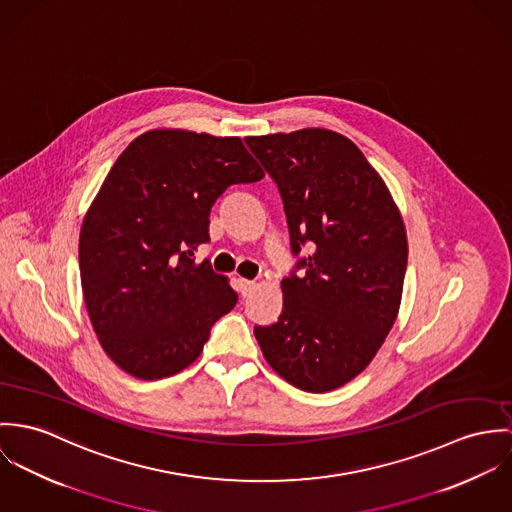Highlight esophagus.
I'll return each instance as SVG.
<instances>
[{
  "mask_svg": "<svg viewBox=\"0 0 512 512\" xmlns=\"http://www.w3.org/2000/svg\"><path fill=\"white\" fill-rule=\"evenodd\" d=\"M255 286L257 283L255 281H247V279H239V292L243 294V296H247V294H251L253 290H255Z\"/></svg>",
  "mask_w": 512,
  "mask_h": 512,
  "instance_id": "34e87169",
  "label": "esophagus"
}]
</instances>
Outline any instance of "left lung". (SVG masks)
Returning <instances> with one entry per match:
<instances>
[{
  "mask_svg": "<svg viewBox=\"0 0 512 512\" xmlns=\"http://www.w3.org/2000/svg\"><path fill=\"white\" fill-rule=\"evenodd\" d=\"M245 143L281 192L298 257L281 283L279 320L255 326V338L284 381L308 393L334 391L371 363L397 320L408 263L400 212L365 155L336 131ZM306 244L311 253L300 258Z\"/></svg>",
  "mask_w": 512,
  "mask_h": 512,
  "instance_id": "8db88e82",
  "label": "left lung"
}]
</instances>
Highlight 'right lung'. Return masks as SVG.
Masks as SVG:
<instances>
[{
    "mask_svg": "<svg viewBox=\"0 0 512 512\" xmlns=\"http://www.w3.org/2000/svg\"><path fill=\"white\" fill-rule=\"evenodd\" d=\"M265 176L239 137L182 129L139 135L117 157L80 229V281L94 332L125 373L188 367L237 304L210 261V210L231 184Z\"/></svg>",
    "mask_w": 512,
    "mask_h": 512,
    "instance_id": "add662e5",
    "label": "right lung"
}]
</instances>
